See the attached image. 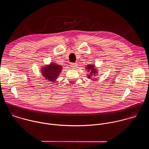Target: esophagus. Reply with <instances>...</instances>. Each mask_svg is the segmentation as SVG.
Here are the masks:
<instances>
[{"label":"esophagus","instance_id":"esophagus-1","mask_svg":"<svg viewBox=\"0 0 149 149\" xmlns=\"http://www.w3.org/2000/svg\"><path fill=\"white\" fill-rule=\"evenodd\" d=\"M70 66L73 69H76L77 66V63H71Z\"/></svg>","mask_w":149,"mask_h":149}]
</instances>
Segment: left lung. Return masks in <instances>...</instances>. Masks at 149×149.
<instances>
[{"label":"left lung","instance_id":"left-lung-1","mask_svg":"<svg viewBox=\"0 0 149 149\" xmlns=\"http://www.w3.org/2000/svg\"><path fill=\"white\" fill-rule=\"evenodd\" d=\"M95 66H93V65H88V66H87V69H88V70L89 71H90V74H88V77L89 78H90L91 77V76H92V75H93V76H95V73H96V70H95V67H94Z\"/></svg>","mask_w":149,"mask_h":149}]
</instances>
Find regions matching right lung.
Returning a JSON list of instances; mask_svg holds the SVG:
<instances>
[{"instance_id":"1","label":"right lung","mask_w":149,"mask_h":149,"mask_svg":"<svg viewBox=\"0 0 149 149\" xmlns=\"http://www.w3.org/2000/svg\"><path fill=\"white\" fill-rule=\"evenodd\" d=\"M42 69L41 73L44 77L49 81H54L59 76L62 70V66L56 64H50Z\"/></svg>"}]
</instances>
